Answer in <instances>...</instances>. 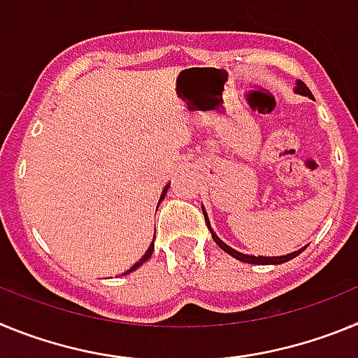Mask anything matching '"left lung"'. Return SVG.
<instances>
[{"instance_id": "8db88e82", "label": "left lung", "mask_w": 358, "mask_h": 358, "mask_svg": "<svg viewBox=\"0 0 358 358\" xmlns=\"http://www.w3.org/2000/svg\"><path fill=\"white\" fill-rule=\"evenodd\" d=\"M294 91H296L297 94H303V96L312 98V93H310V90H308V87H306L305 84H303L301 80H297V82H296V87H294ZM202 213H204V218H206L208 229H210V233H211V236H213L215 243H217L218 248L222 249L224 252H227V255L233 256V258H236V260L243 262V264H255V265H280V264H285V262L292 260V258H296L297 255H301V252L306 249V245H305V248L297 249V251L289 252V255H283V256H252V255H243V252H240V251H236V249L229 248V245H227L226 242H222V240L218 238L217 233H215V231L211 229L210 218H208V213H206V210H204V206H202Z\"/></svg>"}]
</instances>
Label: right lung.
Returning a JSON list of instances; mask_svg holds the SVG:
<instances>
[{
	"mask_svg": "<svg viewBox=\"0 0 358 358\" xmlns=\"http://www.w3.org/2000/svg\"><path fill=\"white\" fill-rule=\"evenodd\" d=\"M169 188H170V185H166V186H164V188H163V192H161V197H159V202H161V201H163V199H164V195H166V192H169ZM159 202H157V206H159ZM154 240H156V233H154ZM154 240H152V243H150V248H148V249H147V252H145V255H143V256H141L140 260L136 262V264H134V265H132V267H131V268H129L127 273H123V274H129V273H132V271H136V268H138V267H141V265H143V264H145V262H147V260H148V258H150V256H152V252H154Z\"/></svg>",
	"mask_w": 358,
	"mask_h": 358,
	"instance_id": "right-lung-1",
	"label": "right lung"
}]
</instances>
